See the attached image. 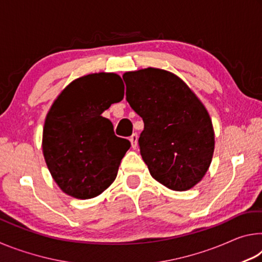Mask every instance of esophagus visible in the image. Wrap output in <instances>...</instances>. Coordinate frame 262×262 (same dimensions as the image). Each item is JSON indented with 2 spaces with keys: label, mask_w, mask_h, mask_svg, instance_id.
<instances>
[{
  "label": "esophagus",
  "mask_w": 262,
  "mask_h": 262,
  "mask_svg": "<svg viewBox=\"0 0 262 262\" xmlns=\"http://www.w3.org/2000/svg\"><path fill=\"white\" fill-rule=\"evenodd\" d=\"M129 141H130V143H132V148L133 149H136V147H137V141H139V135L136 134H133L130 137H129Z\"/></svg>",
  "instance_id": "34e87169"
}]
</instances>
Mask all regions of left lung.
Returning <instances> with one entry per match:
<instances>
[{
	"label": "left lung",
	"mask_w": 262,
	"mask_h": 262,
	"mask_svg": "<svg viewBox=\"0 0 262 262\" xmlns=\"http://www.w3.org/2000/svg\"><path fill=\"white\" fill-rule=\"evenodd\" d=\"M126 99L143 119L139 145L150 174L172 190H188L210 166L215 134L205 105L173 73L145 68L123 74Z\"/></svg>",
	"instance_id": "1"
}]
</instances>
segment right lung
Instances as JSON below:
<instances>
[{"mask_svg": "<svg viewBox=\"0 0 262 262\" xmlns=\"http://www.w3.org/2000/svg\"><path fill=\"white\" fill-rule=\"evenodd\" d=\"M125 95L121 77L96 73L74 79L52 104L42 130V154L53 179L70 196H98L117 178L130 142L115 136L101 113Z\"/></svg>", "mask_w": 262, "mask_h": 262, "instance_id": "add662e5", "label": "right lung"}]
</instances>
